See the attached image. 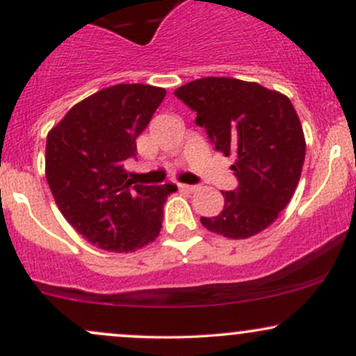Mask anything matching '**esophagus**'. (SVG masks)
Segmentation results:
<instances>
[{
	"mask_svg": "<svg viewBox=\"0 0 356 356\" xmlns=\"http://www.w3.org/2000/svg\"><path fill=\"white\" fill-rule=\"evenodd\" d=\"M177 187L184 192H195L199 189L197 186H189V184H177Z\"/></svg>",
	"mask_w": 356,
	"mask_h": 356,
	"instance_id": "1",
	"label": "esophagus"
}]
</instances>
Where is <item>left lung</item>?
Instances as JSON below:
<instances>
[{"instance_id": "left-lung-1", "label": "left lung", "mask_w": 356, "mask_h": 356, "mask_svg": "<svg viewBox=\"0 0 356 356\" xmlns=\"http://www.w3.org/2000/svg\"><path fill=\"white\" fill-rule=\"evenodd\" d=\"M197 112L216 150L234 155L236 191L222 192L224 209L201 218L207 231L246 239L264 231L288 206L303 170L306 140L291 100L256 81L206 76L174 92Z\"/></svg>"}]
</instances>
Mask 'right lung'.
<instances>
[{
  "label": "right lung",
  "instance_id": "right-lung-1",
  "mask_svg": "<svg viewBox=\"0 0 356 356\" xmlns=\"http://www.w3.org/2000/svg\"><path fill=\"white\" fill-rule=\"evenodd\" d=\"M164 97L152 85H113L73 105L48 132L44 174L56 206L104 251L132 252L155 241L167 195L177 191L136 184L124 167Z\"/></svg>",
  "mask_w": 356,
  "mask_h": 356
}]
</instances>
